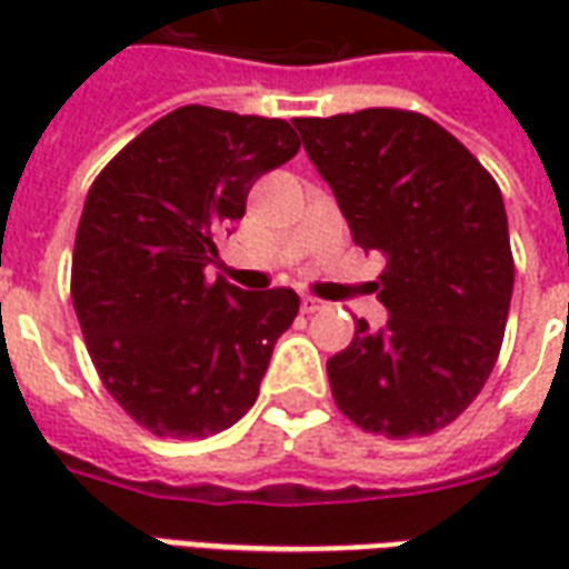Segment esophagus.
<instances>
[{
    "mask_svg": "<svg viewBox=\"0 0 569 569\" xmlns=\"http://www.w3.org/2000/svg\"><path fill=\"white\" fill-rule=\"evenodd\" d=\"M322 308H326V301H320V298H313V296L301 298V313H317V310Z\"/></svg>",
    "mask_w": 569,
    "mask_h": 569,
    "instance_id": "obj_1",
    "label": "esophagus"
}]
</instances>
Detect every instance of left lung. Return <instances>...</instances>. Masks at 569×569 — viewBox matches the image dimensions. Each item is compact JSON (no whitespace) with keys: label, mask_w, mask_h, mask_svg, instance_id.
<instances>
[{"label":"left lung","mask_w":569,"mask_h":569,"mask_svg":"<svg viewBox=\"0 0 569 569\" xmlns=\"http://www.w3.org/2000/svg\"><path fill=\"white\" fill-rule=\"evenodd\" d=\"M353 243L387 256V329L357 322L326 362L335 406L359 429L415 439L448 427L500 357L515 261L500 186L463 142L408 109L296 118Z\"/></svg>","instance_id":"left-lung-1"}]
</instances>
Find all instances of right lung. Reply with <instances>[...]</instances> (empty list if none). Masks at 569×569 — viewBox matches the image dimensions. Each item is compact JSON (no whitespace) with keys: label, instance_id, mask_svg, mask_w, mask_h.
<instances>
[{"label":"right lung","instance_id":"right-lung-1","mask_svg":"<svg viewBox=\"0 0 569 569\" xmlns=\"http://www.w3.org/2000/svg\"><path fill=\"white\" fill-rule=\"evenodd\" d=\"M301 140L283 118L182 106L93 179L72 252V305L103 387L158 439H207L247 415L292 289L207 277L261 173Z\"/></svg>","mask_w":569,"mask_h":569}]
</instances>
